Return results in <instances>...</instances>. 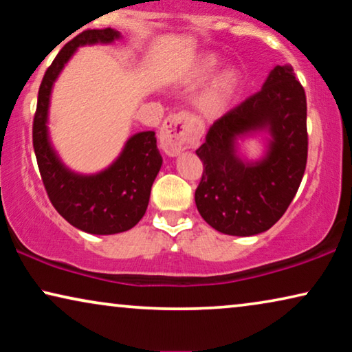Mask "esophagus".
<instances>
[{
	"label": "esophagus",
	"instance_id": "34e87169",
	"mask_svg": "<svg viewBox=\"0 0 352 352\" xmlns=\"http://www.w3.org/2000/svg\"><path fill=\"white\" fill-rule=\"evenodd\" d=\"M199 138L190 115L179 112L165 120L160 131V146L168 155H176L194 144Z\"/></svg>",
	"mask_w": 352,
	"mask_h": 352
}]
</instances>
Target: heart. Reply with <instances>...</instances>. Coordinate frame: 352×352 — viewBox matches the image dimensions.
I'll use <instances>...</instances> for the list:
<instances>
[{"instance_id":"b5f03b06","label":"heart","mask_w":352,"mask_h":352,"mask_svg":"<svg viewBox=\"0 0 352 352\" xmlns=\"http://www.w3.org/2000/svg\"><path fill=\"white\" fill-rule=\"evenodd\" d=\"M218 65V59L211 54H205L197 59L182 76V85L192 86L201 83L211 75ZM242 88V76L234 67H223L206 86L199 98V110L206 118H218L224 115L237 99Z\"/></svg>"}]
</instances>
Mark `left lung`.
<instances>
[{
	"label": "left lung",
	"instance_id": "1",
	"mask_svg": "<svg viewBox=\"0 0 352 352\" xmlns=\"http://www.w3.org/2000/svg\"><path fill=\"white\" fill-rule=\"evenodd\" d=\"M306 110L305 89L285 64L274 67L261 91L216 120L195 152L204 163L195 205L211 228L248 237L282 218L306 170ZM258 132L268 133L267 152L250 162L238 141Z\"/></svg>",
	"mask_w": 352,
	"mask_h": 352
}]
</instances>
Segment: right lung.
Wrapping results in <instances>:
<instances>
[{"instance_id":"1","label":"right lung","mask_w":352,"mask_h":352,"mask_svg":"<svg viewBox=\"0 0 352 352\" xmlns=\"http://www.w3.org/2000/svg\"><path fill=\"white\" fill-rule=\"evenodd\" d=\"M122 35L113 28L85 30L62 47L43 76L33 118V148L51 204L74 228L96 235L124 232L146 214L163 158L153 131L133 134L112 165L94 175L67 168L50 139L47 117L52 86L80 46L110 45Z\"/></svg>"}]
</instances>
